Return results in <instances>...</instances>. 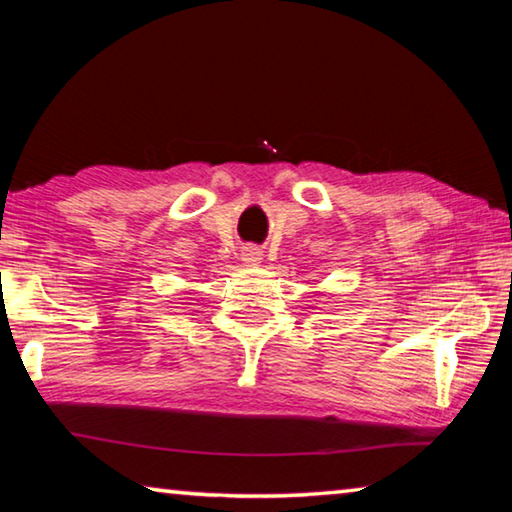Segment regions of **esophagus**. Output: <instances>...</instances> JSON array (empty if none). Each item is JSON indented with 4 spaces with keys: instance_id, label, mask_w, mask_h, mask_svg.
I'll list each match as a JSON object with an SVG mask.
<instances>
[{
    "instance_id": "esophagus-1",
    "label": "esophagus",
    "mask_w": 512,
    "mask_h": 512,
    "mask_svg": "<svg viewBox=\"0 0 512 512\" xmlns=\"http://www.w3.org/2000/svg\"><path fill=\"white\" fill-rule=\"evenodd\" d=\"M241 262H244L246 266H257L259 262H262V250H259L257 246L244 248V253H241Z\"/></svg>"
}]
</instances>
